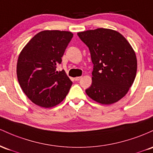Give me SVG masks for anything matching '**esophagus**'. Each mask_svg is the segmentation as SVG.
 Here are the masks:
<instances>
[{"label": "esophagus", "instance_id": "obj_1", "mask_svg": "<svg viewBox=\"0 0 153 153\" xmlns=\"http://www.w3.org/2000/svg\"><path fill=\"white\" fill-rule=\"evenodd\" d=\"M82 79V76H77V77H75L74 79L75 81H79V80H80Z\"/></svg>", "mask_w": 153, "mask_h": 153}]
</instances>
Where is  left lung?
<instances>
[{"label": "left lung", "mask_w": 153, "mask_h": 153, "mask_svg": "<svg viewBox=\"0 0 153 153\" xmlns=\"http://www.w3.org/2000/svg\"><path fill=\"white\" fill-rule=\"evenodd\" d=\"M77 35L89 48L94 64L92 85L86 93L99 103L116 102L126 95L136 77L137 61L131 45L121 34L110 29Z\"/></svg>", "instance_id": "left-lung-1"}]
</instances>
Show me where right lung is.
Returning a JSON list of instances; mask_svg holds the SVG:
<instances>
[{"label":"right lung","instance_id":"add662e5","mask_svg":"<svg viewBox=\"0 0 153 153\" xmlns=\"http://www.w3.org/2000/svg\"><path fill=\"white\" fill-rule=\"evenodd\" d=\"M73 37L71 32L45 30L34 36L19 56L16 74L20 87L32 102L43 108L59 104L72 85L64 70L56 71Z\"/></svg>","mask_w":153,"mask_h":153}]
</instances>
